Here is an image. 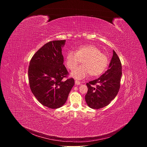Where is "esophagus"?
Listing matches in <instances>:
<instances>
[{"mask_svg": "<svg viewBox=\"0 0 147 147\" xmlns=\"http://www.w3.org/2000/svg\"><path fill=\"white\" fill-rule=\"evenodd\" d=\"M75 84H76V85H80L81 82L77 80H75Z\"/></svg>", "mask_w": 147, "mask_h": 147, "instance_id": "34e87169", "label": "esophagus"}]
</instances>
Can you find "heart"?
<instances>
[{
	"instance_id": "heart-1",
	"label": "heart",
	"mask_w": 147,
	"mask_h": 147,
	"mask_svg": "<svg viewBox=\"0 0 147 147\" xmlns=\"http://www.w3.org/2000/svg\"><path fill=\"white\" fill-rule=\"evenodd\" d=\"M81 61L83 65L73 70L71 75L77 79H82L89 74L98 76L106 70L108 65V58L105 54L94 45L80 46L76 52L70 51L66 56V65L73 70Z\"/></svg>"
}]
</instances>
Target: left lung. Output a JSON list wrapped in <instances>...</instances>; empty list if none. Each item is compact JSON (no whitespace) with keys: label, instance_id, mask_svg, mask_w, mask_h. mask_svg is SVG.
<instances>
[{"label":"left lung","instance_id":"obj_1","mask_svg":"<svg viewBox=\"0 0 147 147\" xmlns=\"http://www.w3.org/2000/svg\"><path fill=\"white\" fill-rule=\"evenodd\" d=\"M108 70L98 79L87 83L86 101L89 107L98 109L107 106L117 95L120 87L122 67L120 60L113 51ZM96 85L94 88L93 85Z\"/></svg>","mask_w":147,"mask_h":147}]
</instances>
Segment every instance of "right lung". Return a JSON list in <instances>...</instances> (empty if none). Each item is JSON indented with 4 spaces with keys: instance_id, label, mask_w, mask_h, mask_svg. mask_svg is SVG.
Segmentation results:
<instances>
[{
    "instance_id": "obj_1",
    "label": "right lung",
    "mask_w": 147,
    "mask_h": 147,
    "mask_svg": "<svg viewBox=\"0 0 147 147\" xmlns=\"http://www.w3.org/2000/svg\"><path fill=\"white\" fill-rule=\"evenodd\" d=\"M66 40H52L40 48L31 58L28 74L30 89L44 106L57 109L65 103L74 85L63 65L61 48Z\"/></svg>"
}]
</instances>
